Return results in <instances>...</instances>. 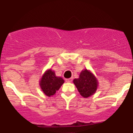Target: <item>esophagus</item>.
<instances>
[{
	"instance_id": "obj_1",
	"label": "esophagus",
	"mask_w": 133,
	"mask_h": 133,
	"mask_svg": "<svg viewBox=\"0 0 133 133\" xmlns=\"http://www.w3.org/2000/svg\"><path fill=\"white\" fill-rule=\"evenodd\" d=\"M72 81H73V79H71V78L66 79H65V81H66V82H71Z\"/></svg>"
}]
</instances>
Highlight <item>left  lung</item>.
Returning a JSON list of instances; mask_svg holds the SVG:
<instances>
[{"instance_id":"left-lung-1","label":"left lung","mask_w":133,"mask_h":133,"mask_svg":"<svg viewBox=\"0 0 133 133\" xmlns=\"http://www.w3.org/2000/svg\"><path fill=\"white\" fill-rule=\"evenodd\" d=\"M74 83L81 96L83 97H88L93 95L97 87V81L96 78L87 69L81 71L79 77L75 79Z\"/></svg>"}]
</instances>
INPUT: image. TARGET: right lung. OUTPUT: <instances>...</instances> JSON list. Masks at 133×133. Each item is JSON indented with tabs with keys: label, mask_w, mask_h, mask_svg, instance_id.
I'll list each match as a JSON object with an SVG mask.
<instances>
[{
	"label": "right lung",
	"mask_w": 133,
	"mask_h": 133,
	"mask_svg": "<svg viewBox=\"0 0 133 133\" xmlns=\"http://www.w3.org/2000/svg\"><path fill=\"white\" fill-rule=\"evenodd\" d=\"M64 83V80L60 77H57L54 71L49 69L44 74L40 81V87L43 92L47 96L54 95Z\"/></svg>",
	"instance_id": "1"
}]
</instances>
